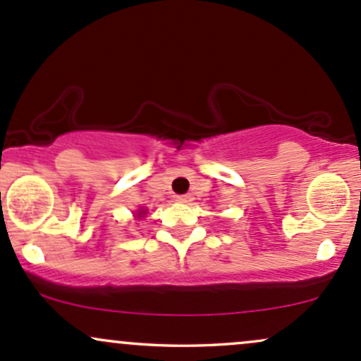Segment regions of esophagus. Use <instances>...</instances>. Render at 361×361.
<instances>
[{
  "label": "esophagus",
  "mask_w": 361,
  "mask_h": 361,
  "mask_svg": "<svg viewBox=\"0 0 361 361\" xmlns=\"http://www.w3.org/2000/svg\"><path fill=\"white\" fill-rule=\"evenodd\" d=\"M177 201H179V203H188L189 195H179L177 196Z\"/></svg>",
  "instance_id": "obj_1"
}]
</instances>
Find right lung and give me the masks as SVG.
<instances>
[{"label":"right lung","mask_w":361,"mask_h":361,"mask_svg":"<svg viewBox=\"0 0 361 361\" xmlns=\"http://www.w3.org/2000/svg\"><path fill=\"white\" fill-rule=\"evenodd\" d=\"M142 213H145V212H139V216H142Z\"/></svg>","instance_id":"add662e5"}]
</instances>
